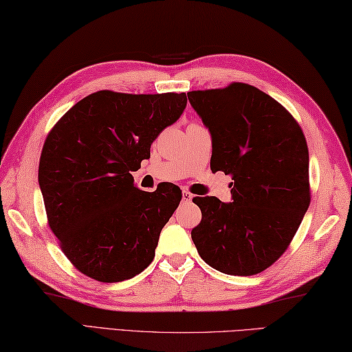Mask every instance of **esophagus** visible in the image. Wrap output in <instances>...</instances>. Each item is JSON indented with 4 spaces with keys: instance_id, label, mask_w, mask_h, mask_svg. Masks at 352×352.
Wrapping results in <instances>:
<instances>
[{
    "instance_id": "esophagus-1",
    "label": "esophagus",
    "mask_w": 352,
    "mask_h": 352,
    "mask_svg": "<svg viewBox=\"0 0 352 352\" xmlns=\"http://www.w3.org/2000/svg\"><path fill=\"white\" fill-rule=\"evenodd\" d=\"M192 197H195V196H192L190 191H186V190H184V191H182V200H184L185 204H190L191 200H192Z\"/></svg>"
}]
</instances>
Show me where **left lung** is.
Listing matches in <instances>:
<instances>
[{"mask_svg": "<svg viewBox=\"0 0 352 352\" xmlns=\"http://www.w3.org/2000/svg\"><path fill=\"white\" fill-rule=\"evenodd\" d=\"M186 96L211 133V170L234 179L229 204L192 199L202 211L192 243L221 274H260L289 248L310 205L305 136L285 107L255 86Z\"/></svg>", "mask_w": 352, "mask_h": 352, "instance_id": "obj_1", "label": "left lung"}]
</instances>
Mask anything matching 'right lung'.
Wrapping results in <instances>:
<instances>
[{"instance_id": "right-lung-1", "label": "right lung", "mask_w": 352, "mask_h": 352, "mask_svg": "<svg viewBox=\"0 0 352 352\" xmlns=\"http://www.w3.org/2000/svg\"><path fill=\"white\" fill-rule=\"evenodd\" d=\"M185 106V92L98 91L77 102L48 133L38 176L48 225L86 276L120 283L153 261L182 191L173 184L141 191L131 171Z\"/></svg>"}]
</instances>
